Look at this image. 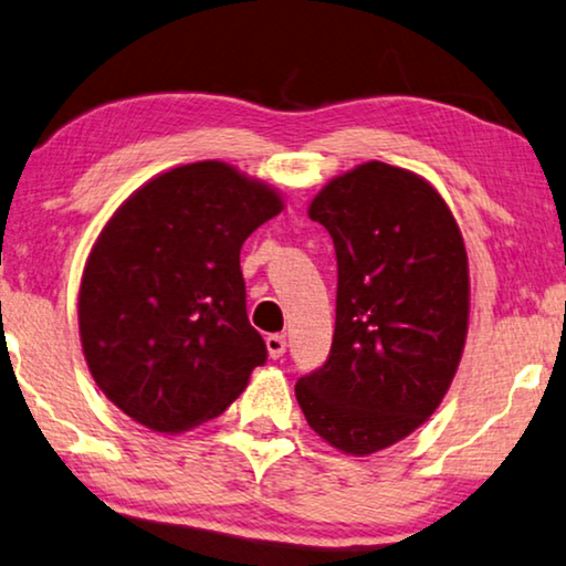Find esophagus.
Listing matches in <instances>:
<instances>
[{"label": "esophagus", "instance_id": "esophagus-1", "mask_svg": "<svg viewBox=\"0 0 566 566\" xmlns=\"http://www.w3.org/2000/svg\"><path fill=\"white\" fill-rule=\"evenodd\" d=\"M265 346H268V354L273 356V359H281L285 354V336L283 334H271L265 338Z\"/></svg>", "mask_w": 566, "mask_h": 566}]
</instances>
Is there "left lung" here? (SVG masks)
<instances>
[{"instance_id":"8db88e82","label":"left lung","mask_w":566,"mask_h":566,"mask_svg":"<svg viewBox=\"0 0 566 566\" xmlns=\"http://www.w3.org/2000/svg\"><path fill=\"white\" fill-rule=\"evenodd\" d=\"M308 217L336 248V328L295 399L318 438L364 458L428 422L453 385L471 316L465 242L438 189L385 161L338 174Z\"/></svg>"}]
</instances>
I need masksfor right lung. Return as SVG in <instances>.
Segmentation results:
<instances>
[{"mask_svg":"<svg viewBox=\"0 0 566 566\" xmlns=\"http://www.w3.org/2000/svg\"><path fill=\"white\" fill-rule=\"evenodd\" d=\"M283 195L228 161L156 174L95 238L77 328L95 385L154 432L222 415L265 361L248 321L240 250Z\"/></svg>","mask_w":566,"mask_h":566,"instance_id":"add662e5","label":"right lung"}]
</instances>
